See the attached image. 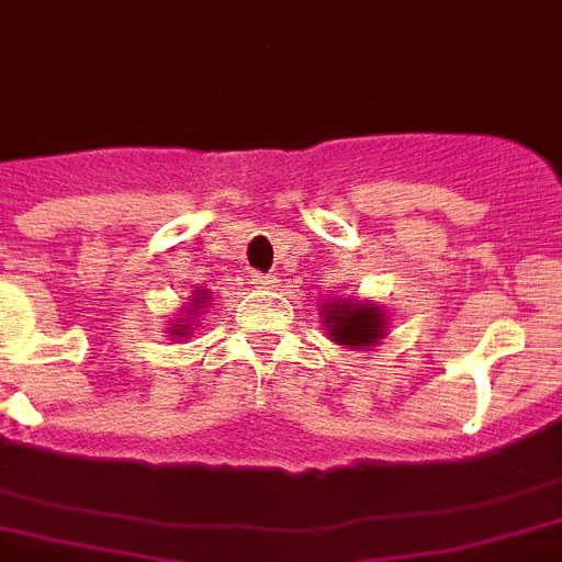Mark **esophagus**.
Here are the masks:
<instances>
[{
	"mask_svg": "<svg viewBox=\"0 0 562 562\" xmlns=\"http://www.w3.org/2000/svg\"><path fill=\"white\" fill-rule=\"evenodd\" d=\"M251 285L260 288V291H271V288H277V280L268 274H251Z\"/></svg>",
	"mask_w": 562,
	"mask_h": 562,
	"instance_id": "esophagus-1",
	"label": "esophagus"
}]
</instances>
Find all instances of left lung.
I'll use <instances>...</instances> for the list:
<instances>
[{"instance_id": "obj_1", "label": "left lung", "mask_w": 562, "mask_h": 562, "mask_svg": "<svg viewBox=\"0 0 562 562\" xmlns=\"http://www.w3.org/2000/svg\"><path fill=\"white\" fill-rule=\"evenodd\" d=\"M319 319L325 322L328 339L350 350L375 348L387 336V314L370 300H325Z\"/></svg>"}]
</instances>
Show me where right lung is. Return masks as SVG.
Masks as SVG:
<instances>
[{"mask_svg":"<svg viewBox=\"0 0 562 562\" xmlns=\"http://www.w3.org/2000/svg\"><path fill=\"white\" fill-rule=\"evenodd\" d=\"M209 305H212V291H203V288H200V291H194L192 302H189V305H183V314L172 316V328H166V334L172 336V339H180V341L187 339V336H192L194 330L200 328L198 316L203 314Z\"/></svg>","mask_w":562,"mask_h":562,"instance_id":"1","label":"right lung"}]
</instances>
